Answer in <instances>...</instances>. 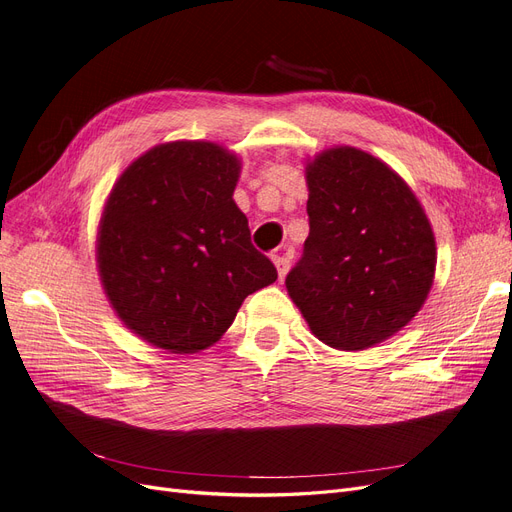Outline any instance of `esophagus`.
<instances>
[{"label": "esophagus", "instance_id": "1", "mask_svg": "<svg viewBox=\"0 0 512 512\" xmlns=\"http://www.w3.org/2000/svg\"><path fill=\"white\" fill-rule=\"evenodd\" d=\"M273 262H275V269H277V275H280V280H284L288 269H290V254L288 252H280L273 256Z\"/></svg>", "mask_w": 512, "mask_h": 512}]
</instances>
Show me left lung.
Returning <instances> with one entry per match:
<instances>
[{"label": "left lung", "mask_w": 512, "mask_h": 512, "mask_svg": "<svg viewBox=\"0 0 512 512\" xmlns=\"http://www.w3.org/2000/svg\"><path fill=\"white\" fill-rule=\"evenodd\" d=\"M309 237L286 288L309 331L335 350L386 342L421 312L436 275V237L395 170L356 147L305 166Z\"/></svg>", "instance_id": "obj_1"}]
</instances>
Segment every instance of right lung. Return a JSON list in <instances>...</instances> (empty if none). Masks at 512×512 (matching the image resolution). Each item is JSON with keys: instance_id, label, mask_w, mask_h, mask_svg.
<instances>
[{"instance_id": "right-lung-1", "label": "right lung", "mask_w": 512, "mask_h": 512, "mask_svg": "<svg viewBox=\"0 0 512 512\" xmlns=\"http://www.w3.org/2000/svg\"><path fill=\"white\" fill-rule=\"evenodd\" d=\"M241 160L209 141H173L123 170L98 226L102 288L143 342L194 354L220 342L247 294L277 280L235 194Z\"/></svg>"}]
</instances>
